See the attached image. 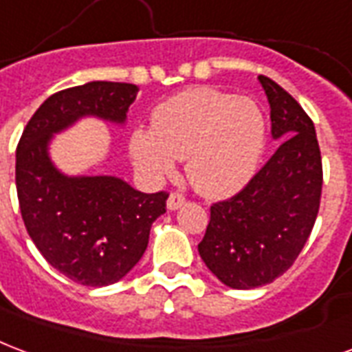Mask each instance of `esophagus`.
<instances>
[{
	"label": "esophagus",
	"mask_w": 352,
	"mask_h": 352,
	"mask_svg": "<svg viewBox=\"0 0 352 352\" xmlns=\"http://www.w3.org/2000/svg\"><path fill=\"white\" fill-rule=\"evenodd\" d=\"M184 201H186V199H184L183 194H179V192H173V194L168 197V209L169 210L181 209V207L184 205Z\"/></svg>",
	"instance_id": "esophagus-1"
}]
</instances>
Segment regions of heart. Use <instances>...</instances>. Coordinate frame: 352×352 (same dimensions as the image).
<instances>
[{
    "instance_id": "obj_1",
    "label": "heart",
    "mask_w": 352,
    "mask_h": 352,
    "mask_svg": "<svg viewBox=\"0 0 352 352\" xmlns=\"http://www.w3.org/2000/svg\"><path fill=\"white\" fill-rule=\"evenodd\" d=\"M267 147V121L250 98L197 87L177 93L153 111V130H134L130 155L153 179L186 160L190 184L205 197L235 196L256 175Z\"/></svg>"
}]
</instances>
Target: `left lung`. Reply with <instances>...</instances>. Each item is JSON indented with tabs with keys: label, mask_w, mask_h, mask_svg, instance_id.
<instances>
[{
	"label": "left lung",
	"mask_w": 352,
	"mask_h": 352,
	"mask_svg": "<svg viewBox=\"0 0 352 352\" xmlns=\"http://www.w3.org/2000/svg\"><path fill=\"white\" fill-rule=\"evenodd\" d=\"M270 104L272 138L282 140L244 188L212 203L199 256L231 289L274 282L295 263L319 212L321 151L314 121L287 91L259 76Z\"/></svg>",
	"instance_id": "left-lung-1"
}]
</instances>
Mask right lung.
<instances>
[{
	"label": "right lung",
	"instance_id": "1",
	"mask_svg": "<svg viewBox=\"0 0 352 352\" xmlns=\"http://www.w3.org/2000/svg\"><path fill=\"white\" fill-rule=\"evenodd\" d=\"M136 95V85L119 82L59 91L33 113L16 147L18 203L31 241L54 269L89 287L119 282L134 269L168 194H143L119 177L65 175L48 145L82 117L124 124Z\"/></svg>",
	"mask_w": 352,
	"mask_h": 352
}]
</instances>
